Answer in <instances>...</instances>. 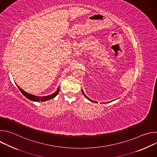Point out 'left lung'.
I'll use <instances>...</instances> for the list:
<instances>
[{"instance_id": "8db88e82", "label": "left lung", "mask_w": 157, "mask_h": 157, "mask_svg": "<svg viewBox=\"0 0 157 157\" xmlns=\"http://www.w3.org/2000/svg\"><path fill=\"white\" fill-rule=\"evenodd\" d=\"M82 94H83V95H84V96H85V97H86V98L87 99H89V101H91V102H96V103L97 102H95V101H92V100H91V99H89V98H87V96L85 95V94L84 93V92H83V91H82Z\"/></svg>"}]
</instances>
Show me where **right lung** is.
<instances>
[{
  "label": "right lung",
  "mask_w": 157,
  "mask_h": 157,
  "mask_svg": "<svg viewBox=\"0 0 157 157\" xmlns=\"http://www.w3.org/2000/svg\"><path fill=\"white\" fill-rule=\"evenodd\" d=\"M18 88L19 89L20 91L23 94V95L24 96H25L27 98H28L30 100H32V101H36V102H38V101H48L49 99H51L53 98H55L58 93H59V87H58V89L56 91V92H55L53 94H51V95H49V96H42V97H39V96H34L33 94H29L27 93H26L25 91H24L23 89H21L18 85H17Z\"/></svg>",
  "instance_id": "add662e5"
}]
</instances>
